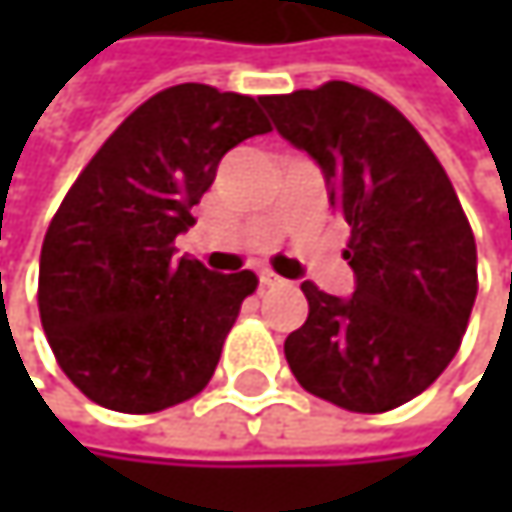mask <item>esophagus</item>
Listing matches in <instances>:
<instances>
[{"instance_id":"1","label":"esophagus","mask_w":512,"mask_h":512,"mask_svg":"<svg viewBox=\"0 0 512 512\" xmlns=\"http://www.w3.org/2000/svg\"><path fill=\"white\" fill-rule=\"evenodd\" d=\"M260 284H263V287H284L287 281H284V278H278L275 272L263 269V272H260Z\"/></svg>"}]
</instances>
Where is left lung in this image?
<instances>
[{
    "label": "left lung",
    "instance_id": "1",
    "mask_svg": "<svg viewBox=\"0 0 512 512\" xmlns=\"http://www.w3.org/2000/svg\"><path fill=\"white\" fill-rule=\"evenodd\" d=\"M281 139L311 156L347 219L353 296L302 284L308 320L284 356L299 385L350 412H388L460 350L477 296V249L460 198L418 130L350 82L260 97Z\"/></svg>",
    "mask_w": 512,
    "mask_h": 512
}]
</instances>
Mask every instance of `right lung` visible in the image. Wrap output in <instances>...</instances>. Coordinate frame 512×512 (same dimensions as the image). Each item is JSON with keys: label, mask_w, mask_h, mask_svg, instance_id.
<instances>
[{"label": "right lung", "mask_w": 512, "mask_h": 512, "mask_svg": "<svg viewBox=\"0 0 512 512\" xmlns=\"http://www.w3.org/2000/svg\"><path fill=\"white\" fill-rule=\"evenodd\" d=\"M269 130L255 97L186 82L142 103L76 177L44 237L38 308L88 400L148 415L210 382L257 278L174 257V240L222 156Z\"/></svg>", "instance_id": "obj_1"}]
</instances>
